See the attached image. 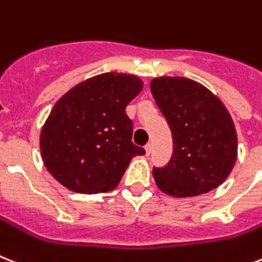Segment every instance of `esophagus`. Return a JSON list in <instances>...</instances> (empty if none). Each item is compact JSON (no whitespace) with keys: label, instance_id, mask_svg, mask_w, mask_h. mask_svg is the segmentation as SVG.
Wrapping results in <instances>:
<instances>
[{"label":"esophagus","instance_id":"esophagus-1","mask_svg":"<svg viewBox=\"0 0 262 262\" xmlns=\"http://www.w3.org/2000/svg\"><path fill=\"white\" fill-rule=\"evenodd\" d=\"M145 152L146 155H150V152H152V144H150V142H148L145 145Z\"/></svg>","mask_w":262,"mask_h":262}]
</instances>
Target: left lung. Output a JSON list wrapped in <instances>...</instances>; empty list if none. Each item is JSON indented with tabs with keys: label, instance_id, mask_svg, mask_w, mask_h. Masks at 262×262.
Wrapping results in <instances>:
<instances>
[{
	"label": "left lung",
	"instance_id": "obj_1",
	"mask_svg": "<svg viewBox=\"0 0 262 262\" xmlns=\"http://www.w3.org/2000/svg\"><path fill=\"white\" fill-rule=\"evenodd\" d=\"M150 91L173 140L169 163L153 167L157 187L176 198L216 188L237 160V133L226 107L205 86L187 78H155Z\"/></svg>",
	"mask_w": 262,
	"mask_h": 262
}]
</instances>
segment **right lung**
<instances>
[{"mask_svg": "<svg viewBox=\"0 0 262 262\" xmlns=\"http://www.w3.org/2000/svg\"><path fill=\"white\" fill-rule=\"evenodd\" d=\"M135 75L107 72L76 84L56 102L40 135L44 165L57 182L79 193L114 190L135 156L127 103L141 91Z\"/></svg>", "mask_w": 262, "mask_h": 262, "instance_id": "1", "label": "right lung"}]
</instances>
